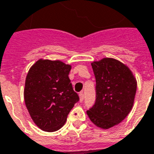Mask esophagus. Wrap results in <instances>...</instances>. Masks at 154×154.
<instances>
[{
	"mask_svg": "<svg viewBox=\"0 0 154 154\" xmlns=\"http://www.w3.org/2000/svg\"><path fill=\"white\" fill-rule=\"evenodd\" d=\"M83 99H84V94H83L82 92H81V93L79 94V100L82 102V101H83Z\"/></svg>",
	"mask_w": 154,
	"mask_h": 154,
	"instance_id": "34e87169",
	"label": "esophagus"
}]
</instances>
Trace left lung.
<instances>
[{"label": "left lung", "instance_id": "1", "mask_svg": "<svg viewBox=\"0 0 154 154\" xmlns=\"http://www.w3.org/2000/svg\"><path fill=\"white\" fill-rule=\"evenodd\" d=\"M91 65L96 79V101L87 115L96 126L109 129L131 110L137 80L126 65L114 58H103Z\"/></svg>", "mask_w": 154, "mask_h": 154}]
</instances>
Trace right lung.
<instances>
[{"label": "right lung", "mask_w": 154, "mask_h": 154, "mask_svg": "<svg viewBox=\"0 0 154 154\" xmlns=\"http://www.w3.org/2000/svg\"><path fill=\"white\" fill-rule=\"evenodd\" d=\"M71 69V65L59 60L39 59L27 74L25 104L35 125L45 131L60 129L79 100L69 79Z\"/></svg>", "instance_id": "obj_1"}]
</instances>
